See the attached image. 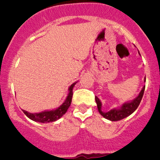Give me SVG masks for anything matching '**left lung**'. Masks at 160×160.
<instances>
[{"instance_id":"8db88e82","label":"left lung","mask_w":160,"mask_h":160,"mask_svg":"<svg viewBox=\"0 0 160 160\" xmlns=\"http://www.w3.org/2000/svg\"><path fill=\"white\" fill-rule=\"evenodd\" d=\"M146 80V79H145ZM145 87L142 89L141 92L139 93L138 96L135 98V100L129 103H125L122 105V107L119 109H112L108 112H103L101 111V102L100 100L98 99V97H95V100H96L97 105H98V109L100 114L105 118L108 119V120L112 121V122H116V121H120L122 119L128 117V115L132 114L137 109V108L139 105L140 102L142 101V98L143 97V93H144Z\"/></svg>"}]
</instances>
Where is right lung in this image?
<instances>
[{
  "instance_id": "obj_1",
  "label": "right lung",
  "mask_w": 160,
  "mask_h": 160,
  "mask_svg": "<svg viewBox=\"0 0 160 160\" xmlns=\"http://www.w3.org/2000/svg\"><path fill=\"white\" fill-rule=\"evenodd\" d=\"M75 84L76 83L72 84L70 87V88H69L70 93H69L65 102H64L60 107L58 108L57 109H56V110L43 111V112L35 113V114H32V113L27 112V111L25 110L22 111H23V112L25 113V114L27 117L29 118L32 120L35 121V122H42V123H47V122H55V121L60 118L67 112L69 108H70L72 98V88H73Z\"/></svg>"
}]
</instances>
